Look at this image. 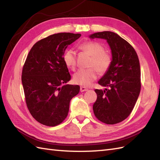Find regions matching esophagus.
Returning <instances> with one entry per match:
<instances>
[{"label": "esophagus", "mask_w": 160, "mask_h": 160, "mask_svg": "<svg viewBox=\"0 0 160 160\" xmlns=\"http://www.w3.org/2000/svg\"><path fill=\"white\" fill-rule=\"evenodd\" d=\"M88 91V88H87L84 87H80V92H82L84 91Z\"/></svg>", "instance_id": "esophagus-1"}]
</instances>
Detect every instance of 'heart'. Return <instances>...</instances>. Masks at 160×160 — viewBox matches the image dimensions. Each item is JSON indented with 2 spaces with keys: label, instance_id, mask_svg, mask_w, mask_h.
Returning a JSON list of instances; mask_svg holds the SVG:
<instances>
[{
  "label": "heart",
  "instance_id": "heart-1",
  "mask_svg": "<svg viewBox=\"0 0 160 160\" xmlns=\"http://www.w3.org/2000/svg\"><path fill=\"white\" fill-rule=\"evenodd\" d=\"M81 51L87 52L91 57L89 69H79L73 75V82L84 87L91 85L97 78V72L103 74L109 69L112 64V56L109 52L104 51V47L96 42H85L79 47ZM63 61L66 66L74 69L76 64V55L74 50L70 48L63 55ZM98 71H97L96 70Z\"/></svg>",
  "mask_w": 160,
  "mask_h": 160
}]
</instances>
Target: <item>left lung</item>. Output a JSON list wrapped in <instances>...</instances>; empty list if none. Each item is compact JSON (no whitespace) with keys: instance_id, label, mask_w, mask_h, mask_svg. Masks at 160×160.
Instances as JSON below:
<instances>
[{"instance_id":"8db88e82","label":"left lung","mask_w":160,"mask_h":160,"mask_svg":"<svg viewBox=\"0 0 160 160\" xmlns=\"http://www.w3.org/2000/svg\"><path fill=\"white\" fill-rule=\"evenodd\" d=\"M91 39L107 40L111 49V66L98 82L103 90L96 89L93 112L98 120L107 124L124 120L132 112L141 91L140 63L134 48L113 32H97Z\"/></svg>"}]
</instances>
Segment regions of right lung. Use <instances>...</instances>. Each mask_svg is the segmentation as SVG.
<instances>
[{
  "label": "right lung",
  "instance_id": "right-lung-1",
  "mask_svg": "<svg viewBox=\"0 0 160 160\" xmlns=\"http://www.w3.org/2000/svg\"><path fill=\"white\" fill-rule=\"evenodd\" d=\"M80 34L58 33L38 41L30 51L22 70V82L27 107L34 119L55 126L66 118L69 103L80 91L71 79L63 55Z\"/></svg>",
  "mask_w": 160,
  "mask_h": 160
}]
</instances>
